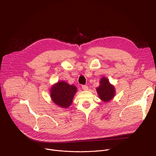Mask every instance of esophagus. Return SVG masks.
I'll return each mask as SVG.
<instances>
[{
	"mask_svg": "<svg viewBox=\"0 0 156 156\" xmlns=\"http://www.w3.org/2000/svg\"><path fill=\"white\" fill-rule=\"evenodd\" d=\"M82 88L84 90H87L88 89V87L87 85H82Z\"/></svg>",
	"mask_w": 156,
	"mask_h": 156,
	"instance_id": "34e87169",
	"label": "esophagus"
}]
</instances>
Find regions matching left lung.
Here are the masks:
<instances>
[{"label":"left lung","mask_w":156,"mask_h":156,"mask_svg":"<svg viewBox=\"0 0 156 156\" xmlns=\"http://www.w3.org/2000/svg\"><path fill=\"white\" fill-rule=\"evenodd\" d=\"M97 92L102 101L108 102L115 95V88L110 84L107 78L103 77L101 80L99 87L97 88Z\"/></svg>","instance_id":"obj_1"}]
</instances>
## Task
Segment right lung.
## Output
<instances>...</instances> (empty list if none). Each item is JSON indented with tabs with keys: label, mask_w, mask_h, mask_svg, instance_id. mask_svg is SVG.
<instances>
[{
	"label": "right lung",
	"mask_w": 156,
	"mask_h": 156,
	"mask_svg": "<svg viewBox=\"0 0 156 156\" xmlns=\"http://www.w3.org/2000/svg\"><path fill=\"white\" fill-rule=\"evenodd\" d=\"M76 92V87L61 81L54 85L51 90L52 101L57 105L67 108L71 104L74 95Z\"/></svg>",
	"instance_id": "1"
}]
</instances>
